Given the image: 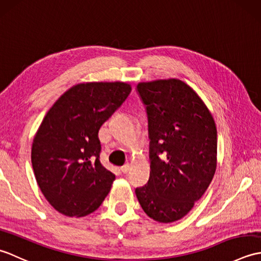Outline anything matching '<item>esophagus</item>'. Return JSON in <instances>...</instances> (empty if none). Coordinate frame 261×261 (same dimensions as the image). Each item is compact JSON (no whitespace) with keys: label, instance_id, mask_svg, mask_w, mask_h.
I'll return each instance as SVG.
<instances>
[{"label":"esophagus","instance_id":"34e87169","mask_svg":"<svg viewBox=\"0 0 261 261\" xmlns=\"http://www.w3.org/2000/svg\"><path fill=\"white\" fill-rule=\"evenodd\" d=\"M129 170H130V165L129 164H125L124 166H122V167H121V171L123 174L129 173Z\"/></svg>","mask_w":261,"mask_h":261}]
</instances>
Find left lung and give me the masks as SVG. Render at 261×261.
<instances>
[{
  "mask_svg": "<svg viewBox=\"0 0 261 261\" xmlns=\"http://www.w3.org/2000/svg\"><path fill=\"white\" fill-rule=\"evenodd\" d=\"M137 91L146 105L150 177L136 188L149 218L178 221L203 196L216 169L218 134L212 114L197 93L177 79L142 82Z\"/></svg>",
  "mask_w": 261,
  "mask_h": 261,
  "instance_id": "left-lung-1",
  "label": "left lung"
}]
</instances>
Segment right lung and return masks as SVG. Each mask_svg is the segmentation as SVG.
<instances>
[{
  "mask_svg": "<svg viewBox=\"0 0 261 261\" xmlns=\"http://www.w3.org/2000/svg\"><path fill=\"white\" fill-rule=\"evenodd\" d=\"M131 92L123 82L74 85L43 118L31 148L36 180L51 206L66 216L99 207L115 179L99 162L98 130Z\"/></svg>",
  "mask_w": 261,
  "mask_h": 261,
  "instance_id": "right-lung-1",
  "label": "right lung"
}]
</instances>
